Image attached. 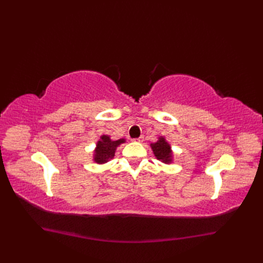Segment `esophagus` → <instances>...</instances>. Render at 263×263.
Instances as JSON below:
<instances>
[{
    "label": "esophagus",
    "instance_id": "34e87169",
    "mask_svg": "<svg viewBox=\"0 0 263 263\" xmlns=\"http://www.w3.org/2000/svg\"><path fill=\"white\" fill-rule=\"evenodd\" d=\"M134 141H138V142H142V141H144V137H142V136H140L139 138H136V139H133Z\"/></svg>",
    "mask_w": 263,
    "mask_h": 263
}]
</instances>
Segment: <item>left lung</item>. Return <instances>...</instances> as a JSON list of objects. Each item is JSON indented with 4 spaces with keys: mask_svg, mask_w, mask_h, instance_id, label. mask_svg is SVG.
Instances as JSON below:
<instances>
[{
    "mask_svg": "<svg viewBox=\"0 0 263 263\" xmlns=\"http://www.w3.org/2000/svg\"><path fill=\"white\" fill-rule=\"evenodd\" d=\"M150 147L159 161L165 164H170L173 162V151L171 149V145L163 136H160L156 142L150 144Z\"/></svg>",
    "mask_w": 263,
    "mask_h": 263,
    "instance_id": "1",
    "label": "left lung"
}]
</instances>
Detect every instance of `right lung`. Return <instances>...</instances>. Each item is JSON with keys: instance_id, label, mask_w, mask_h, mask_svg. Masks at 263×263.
Here are the masks:
<instances>
[{"instance_id": "add662e5", "label": "right lung", "mask_w": 263, "mask_h": 263, "mask_svg": "<svg viewBox=\"0 0 263 263\" xmlns=\"http://www.w3.org/2000/svg\"><path fill=\"white\" fill-rule=\"evenodd\" d=\"M125 141V138L112 140L108 135H102L97 142V147L94 149L93 161L98 164H104L108 162L110 159L114 158L116 148L121 144H124Z\"/></svg>"}]
</instances>
